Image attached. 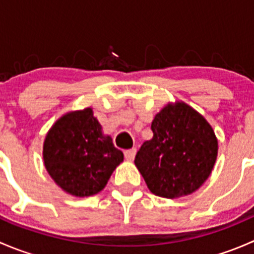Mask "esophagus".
I'll use <instances>...</instances> for the list:
<instances>
[{
  "label": "esophagus",
  "instance_id": "1",
  "mask_svg": "<svg viewBox=\"0 0 254 254\" xmlns=\"http://www.w3.org/2000/svg\"><path fill=\"white\" fill-rule=\"evenodd\" d=\"M124 155L127 161H132L135 158V155H136V148H130V150H127L124 152Z\"/></svg>",
  "mask_w": 254,
  "mask_h": 254
}]
</instances>
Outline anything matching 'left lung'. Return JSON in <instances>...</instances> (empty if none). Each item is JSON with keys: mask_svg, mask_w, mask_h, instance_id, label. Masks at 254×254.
I'll list each match as a JSON object with an SVG mask.
<instances>
[{"mask_svg": "<svg viewBox=\"0 0 254 254\" xmlns=\"http://www.w3.org/2000/svg\"><path fill=\"white\" fill-rule=\"evenodd\" d=\"M151 129L153 137L142 143L134 161L151 193L176 199L198 190L216 162L219 145L211 125L177 101L155 115Z\"/></svg>", "mask_w": 254, "mask_h": 254, "instance_id": "1", "label": "left lung"}]
</instances>
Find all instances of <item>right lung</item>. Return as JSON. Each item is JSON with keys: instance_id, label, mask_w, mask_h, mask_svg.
Listing matches in <instances>:
<instances>
[{"instance_id": "add662e5", "label": "right lung", "mask_w": 254, "mask_h": 254, "mask_svg": "<svg viewBox=\"0 0 254 254\" xmlns=\"http://www.w3.org/2000/svg\"><path fill=\"white\" fill-rule=\"evenodd\" d=\"M43 160L64 191L84 198L103 190L124 155L103 134L88 107L66 113L54 123L43 145Z\"/></svg>"}]
</instances>
